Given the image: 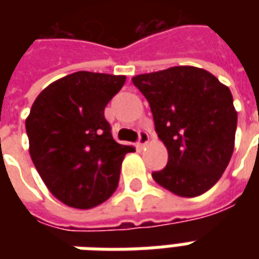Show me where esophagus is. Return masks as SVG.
<instances>
[{
  "label": "esophagus",
  "mask_w": 259,
  "mask_h": 259,
  "mask_svg": "<svg viewBox=\"0 0 259 259\" xmlns=\"http://www.w3.org/2000/svg\"><path fill=\"white\" fill-rule=\"evenodd\" d=\"M148 141H150V136H148V133H147V132H140V133H139V146L143 148V147L148 144Z\"/></svg>",
  "instance_id": "esophagus-1"
}]
</instances>
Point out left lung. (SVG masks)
Listing matches in <instances>:
<instances>
[{
    "mask_svg": "<svg viewBox=\"0 0 259 259\" xmlns=\"http://www.w3.org/2000/svg\"><path fill=\"white\" fill-rule=\"evenodd\" d=\"M168 163L152 178L180 197H197L221 179L234 150L237 112L228 85L195 66L137 74Z\"/></svg>",
    "mask_w": 259,
    "mask_h": 259,
    "instance_id": "8db88e82",
    "label": "left lung"
}]
</instances>
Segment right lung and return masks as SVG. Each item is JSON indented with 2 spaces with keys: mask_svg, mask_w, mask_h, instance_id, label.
I'll list each match as a JSON object with an SVG mask.
<instances>
[{
  "mask_svg": "<svg viewBox=\"0 0 259 259\" xmlns=\"http://www.w3.org/2000/svg\"><path fill=\"white\" fill-rule=\"evenodd\" d=\"M124 81L126 76L80 70L47 85L31 105V161L65 205L90 209L118 187L122 161L135 147L113 140L104 109Z\"/></svg>",
  "mask_w": 259,
  "mask_h": 259,
  "instance_id": "1",
  "label": "right lung"
}]
</instances>
